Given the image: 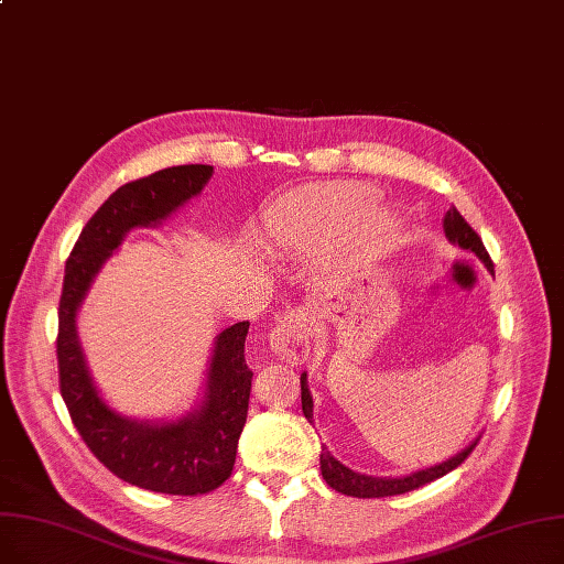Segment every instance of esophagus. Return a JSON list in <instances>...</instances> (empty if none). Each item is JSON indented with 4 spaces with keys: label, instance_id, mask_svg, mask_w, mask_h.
I'll list each match as a JSON object with an SVG mask.
<instances>
[{
    "label": "esophagus",
    "instance_id": "1",
    "mask_svg": "<svg viewBox=\"0 0 564 564\" xmlns=\"http://www.w3.org/2000/svg\"><path fill=\"white\" fill-rule=\"evenodd\" d=\"M269 348L288 364H304L311 352V317L304 308H288L269 334Z\"/></svg>",
    "mask_w": 564,
    "mask_h": 564
}]
</instances>
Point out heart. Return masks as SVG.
Masks as SVG:
<instances>
[{"mask_svg": "<svg viewBox=\"0 0 564 564\" xmlns=\"http://www.w3.org/2000/svg\"><path fill=\"white\" fill-rule=\"evenodd\" d=\"M373 195L359 188H332L302 198L281 200L267 218V230L279 247L290 251H308L321 243L338 224L371 205ZM380 230L391 235L397 224L382 218Z\"/></svg>", "mask_w": 564, "mask_h": 564, "instance_id": "heart-1", "label": "heart"}]
</instances>
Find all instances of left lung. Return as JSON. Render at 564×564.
I'll return each instance as SVG.
<instances>
[{"instance_id": "1", "label": "left lung", "mask_w": 564, "mask_h": 564, "mask_svg": "<svg viewBox=\"0 0 564 564\" xmlns=\"http://www.w3.org/2000/svg\"><path fill=\"white\" fill-rule=\"evenodd\" d=\"M443 228L445 235L452 243H458L460 249L475 253L484 264L488 272L494 274V262L488 258L481 237L470 228V224L465 221V218L458 214L456 207H449V212L443 218ZM302 410H304V417L313 424V399H311V391H308V382H306V373H302ZM479 437H475L473 443L460 449L456 456L431 465L426 470H417L412 475L405 477H369V475H359L350 468H346L340 460H336L327 447H323L321 452V470L325 481L334 488V491L343 494V496H352V498H387V496H401L408 491H414V488H420L433 479L445 477L447 473H452L454 468L470 456V452L477 447Z\"/></svg>"}]
</instances>
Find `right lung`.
Returning <instances> with one entry per match:
<instances>
[{"label":"right lung","mask_w":564,"mask_h":564,"mask_svg":"<svg viewBox=\"0 0 564 564\" xmlns=\"http://www.w3.org/2000/svg\"><path fill=\"white\" fill-rule=\"evenodd\" d=\"M212 173V165H175L119 186L73 247L59 300V391L73 426L112 475L167 496L209 494L232 473L253 378L243 359L249 321L216 336L198 408L177 422H140L121 417L96 389L78 340L76 315L94 276L127 232L165 221L205 188Z\"/></svg>","instance_id":"1"}]
</instances>
